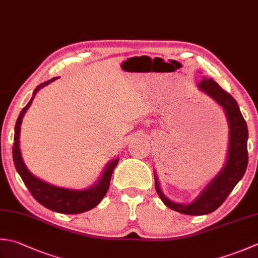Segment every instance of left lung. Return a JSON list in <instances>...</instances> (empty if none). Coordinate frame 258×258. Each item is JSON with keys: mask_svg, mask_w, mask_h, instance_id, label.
I'll list each match as a JSON object with an SVG mask.
<instances>
[{"mask_svg": "<svg viewBox=\"0 0 258 258\" xmlns=\"http://www.w3.org/2000/svg\"><path fill=\"white\" fill-rule=\"evenodd\" d=\"M197 87L207 96H209L211 99H214L224 109L226 115L229 128V138L227 159L223 169L209 181V183L201 190L195 200L189 204L174 203L166 198L163 191L161 190L158 175L154 172L156 192L163 204L168 206L170 209L190 216L207 215L219 208L233 191L235 185L244 176L247 164H248V152H247L248 128L240 113L238 104L233 96L225 92L213 79L204 78L203 82L197 85Z\"/></svg>", "mask_w": 258, "mask_h": 258, "instance_id": "1", "label": "left lung"}]
</instances>
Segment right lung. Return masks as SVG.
<instances>
[{
  "label": "right lung",
  "mask_w": 258,
  "mask_h": 258,
  "mask_svg": "<svg viewBox=\"0 0 258 258\" xmlns=\"http://www.w3.org/2000/svg\"><path fill=\"white\" fill-rule=\"evenodd\" d=\"M57 78L58 77H54L48 80V82L39 85L38 87L34 89L30 102L21 110V113H20L14 127V145L12 150L13 161L15 169H17L18 173L21 176L24 184L27 185V188L33 196V198L37 200L39 204H41L45 208L55 211V213L67 215L82 214L85 213V211H88L95 208V207L102 201L104 196L107 192V190L109 188L110 178H112L113 171L115 169V166L117 165L119 159L116 158L112 161H109V162L105 165L103 173L100 174L99 179L96 181L93 185H90L89 188L83 190H74L52 185L33 175L27 168V165L24 164V161L21 155V150H20V131H21V124L25 112H27L28 108L30 107V105L32 104V100L35 94H37L40 89L43 88L44 86L54 82Z\"/></svg>",
  "instance_id": "add662e5"
}]
</instances>
